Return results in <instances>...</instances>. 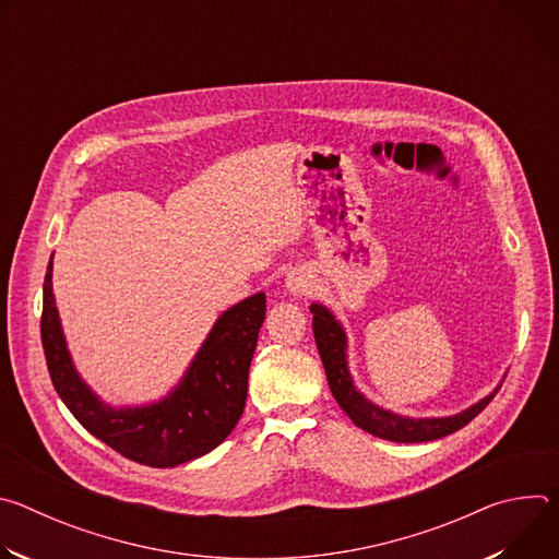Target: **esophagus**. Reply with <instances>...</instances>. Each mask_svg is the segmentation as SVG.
I'll use <instances>...</instances> for the list:
<instances>
[{
	"instance_id": "esophagus-1",
	"label": "esophagus",
	"mask_w": 559,
	"mask_h": 559,
	"mask_svg": "<svg viewBox=\"0 0 559 559\" xmlns=\"http://www.w3.org/2000/svg\"><path fill=\"white\" fill-rule=\"evenodd\" d=\"M285 287L289 289L292 296H305L311 292L313 283H311L309 274H305V272H289L285 278Z\"/></svg>"
}]
</instances>
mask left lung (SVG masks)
Returning a JSON list of instances; mask_svg holds the SVG:
<instances>
[{"instance_id": "left-lung-1", "label": "left lung", "mask_w": 559, "mask_h": 559, "mask_svg": "<svg viewBox=\"0 0 559 559\" xmlns=\"http://www.w3.org/2000/svg\"><path fill=\"white\" fill-rule=\"evenodd\" d=\"M309 311L313 313L311 330H313L318 354H321V360L328 373L332 395L336 397V403L352 418L356 427H360L362 431L376 438L391 440V442H429V440L444 438L462 429L464 425H468L493 401V395L500 389L498 384L489 395L483 397V401H477L475 405L466 407L455 416L409 418V416L382 409L376 403H371L369 397H365V393H360L354 382V376L347 365V332L334 316V311L323 302H311Z\"/></svg>"}]
</instances>
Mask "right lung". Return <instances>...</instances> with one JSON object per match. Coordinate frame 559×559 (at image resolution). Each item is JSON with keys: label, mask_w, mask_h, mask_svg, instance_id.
Here are the masks:
<instances>
[{"label": "right lung", "mask_w": 559, "mask_h": 559, "mask_svg": "<svg viewBox=\"0 0 559 559\" xmlns=\"http://www.w3.org/2000/svg\"><path fill=\"white\" fill-rule=\"evenodd\" d=\"M263 321V292L231 305L216 318L183 378L166 397L112 407L72 362L52 294V259L46 270L41 345L59 397L95 438L123 457L156 468L197 460L231 433L246 407L250 362Z\"/></svg>", "instance_id": "obj_1"}]
</instances>
